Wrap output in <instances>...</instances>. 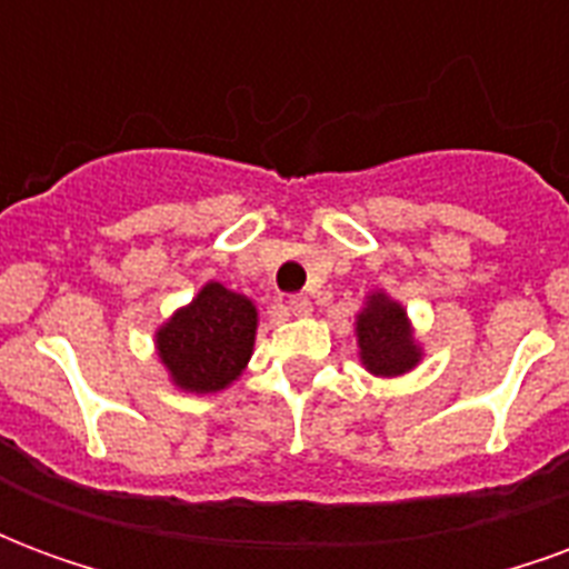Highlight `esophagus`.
I'll return each instance as SVG.
<instances>
[{
    "label": "esophagus",
    "instance_id": "34e87169",
    "mask_svg": "<svg viewBox=\"0 0 569 569\" xmlns=\"http://www.w3.org/2000/svg\"><path fill=\"white\" fill-rule=\"evenodd\" d=\"M286 305H289V313H292V317H308L310 310H313L308 296H292Z\"/></svg>",
    "mask_w": 569,
    "mask_h": 569
}]
</instances>
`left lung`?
Segmentation results:
<instances>
[{
  "instance_id": "left-lung-1",
  "label": "left lung",
  "mask_w": 569,
  "mask_h": 569,
  "mask_svg": "<svg viewBox=\"0 0 569 569\" xmlns=\"http://www.w3.org/2000/svg\"><path fill=\"white\" fill-rule=\"evenodd\" d=\"M357 345L362 366L378 378H399L423 357L406 308L387 292H371L357 313Z\"/></svg>"
}]
</instances>
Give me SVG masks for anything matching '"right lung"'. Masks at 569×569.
<instances>
[{
    "label": "right lung",
    "instance_id": "1",
    "mask_svg": "<svg viewBox=\"0 0 569 569\" xmlns=\"http://www.w3.org/2000/svg\"><path fill=\"white\" fill-rule=\"evenodd\" d=\"M259 310L240 292L207 283L154 332L170 381L186 393H219L247 369Z\"/></svg>",
    "mask_w": 569,
    "mask_h": 569
}]
</instances>
